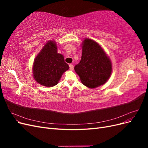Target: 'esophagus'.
Here are the masks:
<instances>
[{"label": "esophagus", "instance_id": "esophagus-1", "mask_svg": "<svg viewBox=\"0 0 148 148\" xmlns=\"http://www.w3.org/2000/svg\"><path fill=\"white\" fill-rule=\"evenodd\" d=\"M69 67H70V69L71 70H73V64H70V65H69Z\"/></svg>", "mask_w": 148, "mask_h": 148}]
</instances>
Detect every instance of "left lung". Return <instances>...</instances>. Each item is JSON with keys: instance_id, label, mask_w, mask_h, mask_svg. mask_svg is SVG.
Wrapping results in <instances>:
<instances>
[{"instance_id": "obj_1", "label": "left lung", "mask_w": 148, "mask_h": 148, "mask_svg": "<svg viewBox=\"0 0 148 148\" xmlns=\"http://www.w3.org/2000/svg\"><path fill=\"white\" fill-rule=\"evenodd\" d=\"M74 69L84 86L95 88L108 80L112 72V64L99 44L86 39L82 45L81 60Z\"/></svg>"}]
</instances>
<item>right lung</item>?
<instances>
[{
  "instance_id": "add662e5",
  "label": "right lung",
  "mask_w": 148,
  "mask_h": 148,
  "mask_svg": "<svg viewBox=\"0 0 148 148\" xmlns=\"http://www.w3.org/2000/svg\"><path fill=\"white\" fill-rule=\"evenodd\" d=\"M69 69L64 56L57 53L55 42L51 41L44 46L35 59L33 76L39 84L51 87L58 83L62 74Z\"/></svg>"
}]
</instances>
